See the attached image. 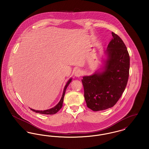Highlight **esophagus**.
Segmentation results:
<instances>
[{
	"mask_svg": "<svg viewBox=\"0 0 149 149\" xmlns=\"http://www.w3.org/2000/svg\"><path fill=\"white\" fill-rule=\"evenodd\" d=\"M82 75V71L80 70H75V73H74V75L76 77H80L81 75Z\"/></svg>",
	"mask_w": 149,
	"mask_h": 149,
	"instance_id": "obj_1",
	"label": "esophagus"
}]
</instances>
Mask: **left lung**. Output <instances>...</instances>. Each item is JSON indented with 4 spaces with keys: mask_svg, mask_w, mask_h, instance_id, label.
Here are the masks:
<instances>
[{
    "mask_svg": "<svg viewBox=\"0 0 149 149\" xmlns=\"http://www.w3.org/2000/svg\"><path fill=\"white\" fill-rule=\"evenodd\" d=\"M107 45V60L101 72L81 80L88 107L94 111L112 107L122 96L127 84L130 58L122 39L112 32Z\"/></svg>",
    "mask_w": 149,
    "mask_h": 149,
    "instance_id": "1",
    "label": "left lung"
}]
</instances>
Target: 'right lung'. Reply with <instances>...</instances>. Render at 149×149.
I'll list each match as a JSON object with an SVG mask.
<instances>
[{
	"mask_svg": "<svg viewBox=\"0 0 149 149\" xmlns=\"http://www.w3.org/2000/svg\"><path fill=\"white\" fill-rule=\"evenodd\" d=\"M72 79H69V81L67 82L66 86H65L64 89H63V94L61 98L60 101V102L58 103V104L55 106L54 107H53L52 109H48V110H43V111H39V110H35L34 109H30V110H31L33 111H34L36 113H40V114H46V115H52V114H56L62 107V104H63V98L65 96V91L66 90V88L68 87V86H69V84H70V82L71 81Z\"/></svg>",
	"mask_w": 149,
	"mask_h": 149,
	"instance_id": "right-lung-1",
	"label": "right lung"
}]
</instances>
